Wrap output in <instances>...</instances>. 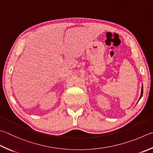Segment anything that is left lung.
<instances>
[{
    "label": "left lung",
    "instance_id": "1",
    "mask_svg": "<svg viewBox=\"0 0 153 153\" xmlns=\"http://www.w3.org/2000/svg\"><path fill=\"white\" fill-rule=\"evenodd\" d=\"M143 88H142V94H141V96H140V98L141 97H142V96H143Z\"/></svg>",
    "mask_w": 153,
    "mask_h": 153
}]
</instances>
